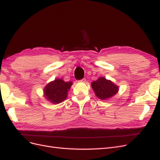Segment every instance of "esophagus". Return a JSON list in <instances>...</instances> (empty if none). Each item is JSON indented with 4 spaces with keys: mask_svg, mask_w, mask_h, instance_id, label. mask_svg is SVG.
<instances>
[{
    "mask_svg": "<svg viewBox=\"0 0 160 160\" xmlns=\"http://www.w3.org/2000/svg\"><path fill=\"white\" fill-rule=\"evenodd\" d=\"M85 81H86V79L84 78H82V79H81V80H79V82H84Z\"/></svg>",
    "mask_w": 160,
    "mask_h": 160,
    "instance_id": "esophagus-1",
    "label": "esophagus"
}]
</instances>
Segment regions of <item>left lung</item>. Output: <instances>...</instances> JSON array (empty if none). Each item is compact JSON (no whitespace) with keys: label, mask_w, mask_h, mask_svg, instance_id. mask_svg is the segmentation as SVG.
<instances>
[{"label":"left lung","mask_w":160,"mask_h":160,"mask_svg":"<svg viewBox=\"0 0 160 160\" xmlns=\"http://www.w3.org/2000/svg\"><path fill=\"white\" fill-rule=\"evenodd\" d=\"M91 86L97 97L102 100L112 97L118 91L117 86L104 78H99L97 80L92 82Z\"/></svg>","instance_id":"obj_1"}]
</instances>
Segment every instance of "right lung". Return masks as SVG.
I'll return each instance as SVG.
<instances>
[{"label":"right lung","instance_id":"1","mask_svg":"<svg viewBox=\"0 0 160 160\" xmlns=\"http://www.w3.org/2000/svg\"><path fill=\"white\" fill-rule=\"evenodd\" d=\"M72 84L71 82H66L61 79H57L45 87V97L53 103H61L67 98L68 91Z\"/></svg>","mask_w":160,"mask_h":160}]
</instances>
